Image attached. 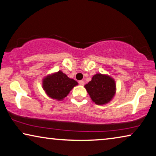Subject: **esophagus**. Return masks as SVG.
<instances>
[{"label":"esophagus","mask_w":156,"mask_h":156,"mask_svg":"<svg viewBox=\"0 0 156 156\" xmlns=\"http://www.w3.org/2000/svg\"><path fill=\"white\" fill-rule=\"evenodd\" d=\"M79 83H80V85L83 86V84H84V82H83V80H81V81H79Z\"/></svg>","instance_id":"34e87169"}]
</instances>
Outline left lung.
Wrapping results in <instances>:
<instances>
[{
  "label": "left lung",
  "instance_id": "left-lung-1",
  "mask_svg": "<svg viewBox=\"0 0 156 156\" xmlns=\"http://www.w3.org/2000/svg\"><path fill=\"white\" fill-rule=\"evenodd\" d=\"M84 87L93 102L99 105L110 102L116 93L115 81L108 74H96Z\"/></svg>",
  "mask_w": 156,
  "mask_h": 156
}]
</instances>
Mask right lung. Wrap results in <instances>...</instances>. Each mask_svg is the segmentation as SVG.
I'll list each match as a JSON object with an SVG mask.
<instances>
[{
  "mask_svg": "<svg viewBox=\"0 0 156 156\" xmlns=\"http://www.w3.org/2000/svg\"><path fill=\"white\" fill-rule=\"evenodd\" d=\"M76 85L77 82L69 78L61 70L48 74L42 80L45 93L51 98L57 101H62Z\"/></svg>",
  "mask_w": 156,
  "mask_h": 156,
  "instance_id": "1",
  "label": "right lung"
}]
</instances>
